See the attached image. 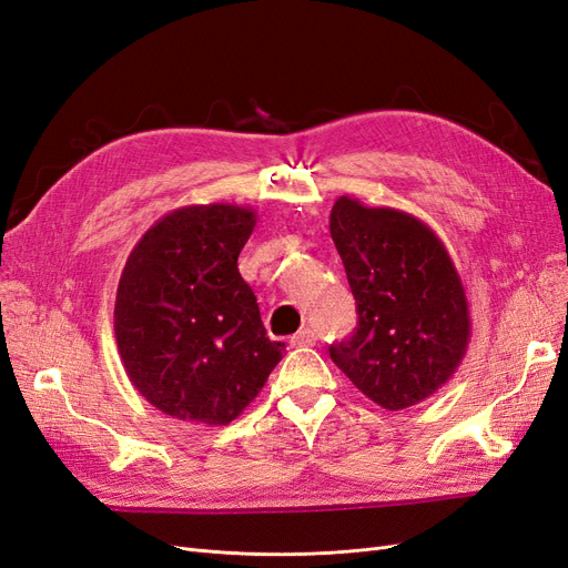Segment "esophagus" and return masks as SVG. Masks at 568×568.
Wrapping results in <instances>:
<instances>
[{"instance_id":"esophagus-1","label":"esophagus","mask_w":568,"mask_h":568,"mask_svg":"<svg viewBox=\"0 0 568 568\" xmlns=\"http://www.w3.org/2000/svg\"><path fill=\"white\" fill-rule=\"evenodd\" d=\"M317 334L313 329H301L298 334L291 336V346L294 348H307V346H315Z\"/></svg>"}]
</instances>
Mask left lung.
Listing matches in <instances>:
<instances>
[{
	"label": "left lung",
	"mask_w": 568,
	"mask_h": 568,
	"mask_svg": "<svg viewBox=\"0 0 568 568\" xmlns=\"http://www.w3.org/2000/svg\"><path fill=\"white\" fill-rule=\"evenodd\" d=\"M329 230L357 303V329L329 348L372 403L398 412L453 379L471 338L469 301L440 236L398 209L338 196Z\"/></svg>",
	"instance_id": "8db88e82"
}]
</instances>
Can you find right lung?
<instances>
[{"label":"right lung","mask_w":568,"mask_h":568,"mask_svg":"<svg viewBox=\"0 0 568 568\" xmlns=\"http://www.w3.org/2000/svg\"><path fill=\"white\" fill-rule=\"evenodd\" d=\"M255 220L251 205L236 203L170 211L136 242L120 274V359L142 398L170 417L234 422L284 357L236 265Z\"/></svg>","instance_id":"add662e5"}]
</instances>
